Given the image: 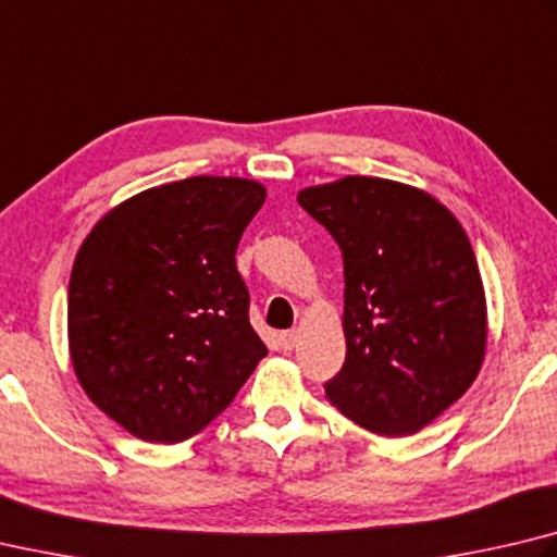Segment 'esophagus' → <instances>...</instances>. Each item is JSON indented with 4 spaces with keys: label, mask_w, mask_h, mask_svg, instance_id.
Masks as SVG:
<instances>
[{
    "label": "esophagus",
    "mask_w": 557,
    "mask_h": 557,
    "mask_svg": "<svg viewBox=\"0 0 557 557\" xmlns=\"http://www.w3.org/2000/svg\"><path fill=\"white\" fill-rule=\"evenodd\" d=\"M297 341H299V333H297V331L280 333V348H282V350H292V348L297 346Z\"/></svg>",
    "instance_id": "obj_1"
}]
</instances>
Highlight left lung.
<instances>
[{
    "label": "left lung",
    "mask_w": 557,
    "mask_h": 557,
    "mask_svg": "<svg viewBox=\"0 0 557 557\" xmlns=\"http://www.w3.org/2000/svg\"><path fill=\"white\" fill-rule=\"evenodd\" d=\"M297 201L343 252L346 362L326 399L380 436H411L458 401L487 348V299L460 221L404 182L348 175Z\"/></svg>",
    "instance_id": "1"
}]
</instances>
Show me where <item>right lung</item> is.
Masks as SVG:
<instances>
[{
  "label": "right lung",
  "mask_w": 557,
  "mask_h": 557,
  "mask_svg": "<svg viewBox=\"0 0 557 557\" xmlns=\"http://www.w3.org/2000/svg\"><path fill=\"white\" fill-rule=\"evenodd\" d=\"M265 195L246 177L170 182L109 209L79 246L70 360L87 397L131 436H195L268 356L236 268Z\"/></svg>",
  "instance_id": "obj_1"
}]
</instances>
